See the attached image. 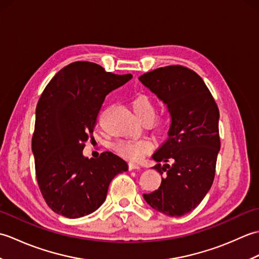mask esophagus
<instances>
[{"instance_id":"obj_1","label":"esophagus","mask_w":259,"mask_h":259,"mask_svg":"<svg viewBox=\"0 0 259 259\" xmlns=\"http://www.w3.org/2000/svg\"><path fill=\"white\" fill-rule=\"evenodd\" d=\"M140 168H141L140 164H138V163H135V162H130L129 163V169L130 170H138Z\"/></svg>"}]
</instances>
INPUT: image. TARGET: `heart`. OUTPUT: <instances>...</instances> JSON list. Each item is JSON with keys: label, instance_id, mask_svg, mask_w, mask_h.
Masks as SVG:
<instances>
[{"label": "heart", "instance_id": "heart-1", "mask_svg": "<svg viewBox=\"0 0 259 259\" xmlns=\"http://www.w3.org/2000/svg\"><path fill=\"white\" fill-rule=\"evenodd\" d=\"M131 107H133L136 117L141 121H151L155 117V102L149 96L144 95V93L137 95L133 99ZM169 122L168 117H161L155 120V126L159 130L166 131L169 126ZM150 142L145 139L120 140L114 145V149L122 157L128 158L130 160H138L150 149Z\"/></svg>", "mask_w": 259, "mask_h": 259}]
</instances>
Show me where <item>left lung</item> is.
<instances>
[{"label": "left lung", "instance_id": "left-lung-1", "mask_svg": "<svg viewBox=\"0 0 259 259\" xmlns=\"http://www.w3.org/2000/svg\"><path fill=\"white\" fill-rule=\"evenodd\" d=\"M139 81L166 104L171 119L167 140L152 155L157 162L152 168L166 177L144 199L167 216H184L199 205L212 185L221 150L219 110L203 80L181 65L150 71Z\"/></svg>", "mask_w": 259, "mask_h": 259}]
</instances>
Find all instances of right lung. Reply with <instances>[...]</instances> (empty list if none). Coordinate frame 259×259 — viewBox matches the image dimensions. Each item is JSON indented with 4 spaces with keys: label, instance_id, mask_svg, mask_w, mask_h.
<instances>
[{
    "label": "right lung",
    "instance_id": "obj_1",
    "mask_svg": "<svg viewBox=\"0 0 259 259\" xmlns=\"http://www.w3.org/2000/svg\"><path fill=\"white\" fill-rule=\"evenodd\" d=\"M131 78L78 61L60 70L42 92L32 152L38 188L54 212L74 219L96 211L106 200L111 180L128 170V163L114 153L89 159L83 148L104 98Z\"/></svg>",
    "mask_w": 259,
    "mask_h": 259
}]
</instances>
